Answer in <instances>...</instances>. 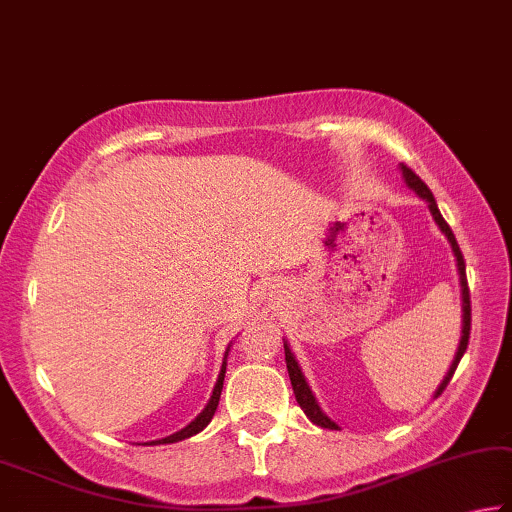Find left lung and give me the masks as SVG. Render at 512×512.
Instances as JSON below:
<instances>
[{
  "label": "left lung",
  "mask_w": 512,
  "mask_h": 512,
  "mask_svg": "<svg viewBox=\"0 0 512 512\" xmlns=\"http://www.w3.org/2000/svg\"><path fill=\"white\" fill-rule=\"evenodd\" d=\"M400 171H403V178H405L407 187H410V190H414L416 194L421 196L423 201L428 203L432 219H435L439 229H442V233H444L446 238H448V242H451V249H453V254H455V261H458L460 288H462V336H460V345H458V352H455L453 364H451V368H448L446 377H444L442 384H439L437 391H435V398H437V396H442V391L446 389V384L451 382V377H453V373H455V368H458L460 359H462V355H465V350H467V345H469V332H471V302H469V286H467L465 258H462V251H460V247H458V240H455V235H453V231H451V226H448V224L444 222L442 212H439L435 196H432V192L428 190V185L423 183V180H421L419 176H416L414 171H412L410 167H407V164H400ZM283 350H286V366H288L290 384H293V393H295L297 403H300V407L304 410V414L309 416V419H311L313 423H316V426H320V428L338 430L336 423H334L332 419H329V416H327L325 412L320 410L318 400H316V396H313V391H311L309 384H306V377L302 375V368H300V364H297V359H295L293 352H290L288 343H283Z\"/></svg>",
  "instance_id": "1"
}]
</instances>
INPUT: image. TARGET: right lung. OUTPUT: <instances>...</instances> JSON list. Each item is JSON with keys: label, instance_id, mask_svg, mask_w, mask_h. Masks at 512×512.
<instances>
[{"label": "right lung", "instance_id": "add662e5", "mask_svg": "<svg viewBox=\"0 0 512 512\" xmlns=\"http://www.w3.org/2000/svg\"><path fill=\"white\" fill-rule=\"evenodd\" d=\"M226 355H229V350H226ZM226 355H224V364H222V371H219V377H217V384L215 389H212V396L208 400V405L203 407V412L196 416V419L190 423V426H185L183 430L174 432V435L169 437H162V439H155V442H146L148 446H155V444H174V442H183V439L196 435V432H201L203 428L208 426V423L212 421V416H215L217 412V405H219V396H222V387H224V373H226Z\"/></svg>", "mask_w": 512, "mask_h": 512}]
</instances>
